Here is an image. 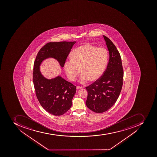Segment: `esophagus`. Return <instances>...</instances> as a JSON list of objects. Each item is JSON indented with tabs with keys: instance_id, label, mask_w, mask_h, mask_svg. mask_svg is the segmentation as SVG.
Returning <instances> with one entry per match:
<instances>
[{
	"instance_id": "34e87169",
	"label": "esophagus",
	"mask_w": 157,
	"mask_h": 157,
	"mask_svg": "<svg viewBox=\"0 0 157 157\" xmlns=\"http://www.w3.org/2000/svg\"><path fill=\"white\" fill-rule=\"evenodd\" d=\"M77 89H83V87H82V86H77L76 87Z\"/></svg>"
}]
</instances>
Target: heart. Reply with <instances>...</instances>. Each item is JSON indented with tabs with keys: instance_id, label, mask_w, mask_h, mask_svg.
<instances>
[{
	"instance_id": "1",
	"label": "heart",
	"mask_w": 157,
	"mask_h": 157,
	"mask_svg": "<svg viewBox=\"0 0 157 157\" xmlns=\"http://www.w3.org/2000/svg\"><path fill=\"white\" fill-rule=\"evenodd\" d=\"M71 60L64 62L63 68L67 78L72 81L82 74L79 82L85 84L90 80L95 82L101 78L107 67L108 54L103 48L85 44L74 49L71 54Z\"/></svg>"
}]
</instances>
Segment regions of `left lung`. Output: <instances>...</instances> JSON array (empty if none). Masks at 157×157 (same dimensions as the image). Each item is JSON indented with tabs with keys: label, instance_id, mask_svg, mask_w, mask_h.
<instances>
[{
	"label": "left lung",
	"instance_id": "8db88e82",
	"mask_svg": "<svg viewBox=\"0 0 157 157\" xmlns=\"http://www.w3.org/2000/svg\"><path fill=\"white\" fill-rule=\"evenodd\" d=\"M103 37L109 53L107 69L101 78L86 88L88 91L86 106L96 113L106 112L113 106L123 85V69L120 54L108 37L104 35Z\"/></svg>",
	"mask_w": 157,
	"mask_h": 157
}]
</instances>
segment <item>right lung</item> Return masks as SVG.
Instances as JSON below:
<instances>
[{
  "label": "right lung",
  "instance_id": "1",
  "mask_svg": "<svg viewBox=\"0 0 157 157\" xmlns=\"http://www.w3.org/2000/svg\"><path fill=\"white\" fill-rule=\"evenodd\" d=\"M76 43H48L39 51L34 62L33 81L36 97L43 108L54 116H61L71 109L76 88L60 75L51 79L46 78L40 72V66L44 60L53 58L63 67Z\"/></svg>",
  "mask_w": 157,
  "mask_h": 157
}]
</instances>
